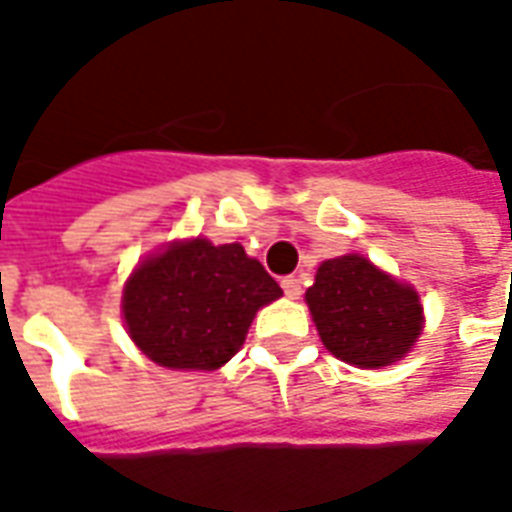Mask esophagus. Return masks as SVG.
Wrapping results in <instances>:
<instances>
[{"mask_svg":"<svg viewBox=\"0 0 512 512\" xmlns=\"http://www.w3.org/2000/svg\"><path fill=\"white\" fill-rule=\"evenodd\" d=\"M282 290H285V296H288V299H299L301 293H304L299 277H285V279H282Z\"/></svg>","mask_w":512,"mask_h":512,"instance_id":"1","label":"esophagus"}]
</instances>
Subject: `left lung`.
Instances as JSON below:
<instances>
[{"instance_id": "left-lung-1", "label": "left lung", "mask_w": 512, "mask_h": 512, "mask_svg": "<svg viewBox=\"0 0 512 512\" xmlns=\"http://www.w3.org/2000/svg\"><path fill=\"white\" fill-rule=\"evenodd\" d=\"M307 304L323 345L337 359L367 370L403 359L422 332L417 290L362 255L321 263Z\"/></svg>"}]
</instances>
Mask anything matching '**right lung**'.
Instances as JSON below:
<instances>
[{"label": "right lung", "mask_w": 512, "mask_h": 512, "mask_svg": "<svg viewBox=\"0 0 512 512\" xmlns=\"http://www.w3.org/2000/svg\"><path fill=\"white\" fill-rule=\"evenodd\" d=\"M282 296L241 244L183 241L147 257L126 282L123 315L139 351L172 370H216L244 345L252 318Z\"/></svg>", "instance_id": "add662e5"}]
</instances>
